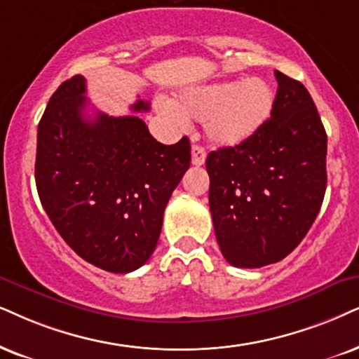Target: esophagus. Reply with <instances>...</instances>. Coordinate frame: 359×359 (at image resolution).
<instances>
[{"instance_id":"obj_1","label":"esophagus","mask_w":359,"mask_h":359,"mask_svg":"<svg viewBox=\"0 0 359 359\" xmlns=\"http://www.w3.org/2000/svg\"><path fill=\"white\" fill-rule=\"evenodd\" d=\"M205 162V149L201 146H194L192 147V164L194 165H203Z\"/></svg>"}]
</instances>
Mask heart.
<instances>
[{"instance_id": "obj_1", "label": "heart", "mask_w": 359, "mask_h": 359, "mask_svg": "<svg viewBox=\"0 0 359 359\" xmlns=\"http://www.w3.org/2000/svg\"><path fill=\"white\" fill-rule=\"evenodd\" d=\"M273 106L271 86L260 78H248L187 89L177 104H164V109L179 122H205L207 137L213 144L238 146L262 129Z\"/></svg>"}]
</instances>
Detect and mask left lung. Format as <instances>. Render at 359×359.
<instances>
[{
  "label": "left lung",
  "mask_w": 359,
  "mask_h": 359,
  "mask_svg": "<svg viewBox=\"0 0 359 359\" xmlns=\"http://www.w3.org/2000/svg\"><path fill=\"white\" fill-rule=\"evenodd\" d=\"M275 106L257 134L208 154L213 230L238 269L283 260L305 238L326 190V133L300 81L275 71Z\"/></svg>",
  "instance_id": "8db88e82"
}]
</instances>
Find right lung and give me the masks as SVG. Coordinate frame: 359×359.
Returning a JSON list of instances; mask_svg holds the SVG:
<instances>
[{
	"label": "right lung",
	"instance_id": "obj_1",
	"mask_svg": "<svg viewBox=\"0 0 359 359\" xmlns=\"http://www.w3.org/2000/svg\"><path fill=\"white\" fill-rule=\"evenodd\" d=\"M86 79L56 89L38 126L39 201L65 242L112 273L142 266L156 250L172 192L190 167V142L165 146L137 116L86 117ZM133 111H149L139 99Z\"/></svg>",
	"mask_w": 359,
	"mask_h": 359
}]
</instances>
